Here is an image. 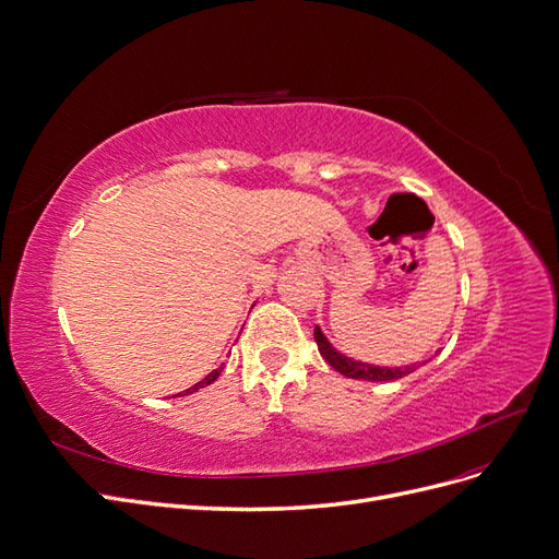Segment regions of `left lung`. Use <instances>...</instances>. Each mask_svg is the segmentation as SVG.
Instances as JSON below:
<instances>
[{
  "label": "left lung",
  "instance_id": "obj_1",
  "mask_svg": "<svg viewBox=\"0 0 559 559\" xmlns=\"http://www.w3.org/2000/svg\"><path fill=\"white\" fill-rule=\"evenodd\" d=\"M316 343L322 359L332 366L334 370H338L341 376L353 378V380H370V382H391V380H401L405 376H409L412 370H417L421 364L415 366H405V368H380V366H370V364H361V361H353L343 355H338L336 349L326 343V338L322 336L320 329L316 326Z\"/></svg>",
  "mask_w": 559,
  "mask_h": 559
}]
</instances>
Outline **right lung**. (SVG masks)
Here are the masks:
<instances>
[{
  "label": "right lung",
  "instance_id": "add662e5",
  "mask_svg": "<svg viewBox=\"0 0 559 559\" xmlns=\"http://www.w3.org/2000/svg\"><path fill=\"white\" fill-rule=\"evenodd\" d=\"M221 370H223V368H216V370H212V373L206 376L204 380H200V382H198V384H193L191 389H186V391H183V396H186V394H193V391H198V389H202V386H206V384H212V382H214V380L221 376ZM177 396H181V394H177Z\"/></svg>",
  "mask_w": 559,
  "mask_h": 559
}]
</instances>
